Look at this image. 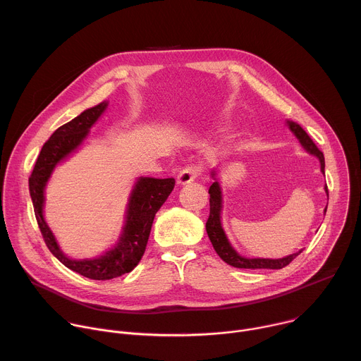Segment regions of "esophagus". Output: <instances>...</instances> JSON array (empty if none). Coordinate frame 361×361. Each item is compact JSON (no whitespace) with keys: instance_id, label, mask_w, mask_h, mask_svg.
<instances>
[{"instance_id":"obj_1","label":"esophagus","mask_w":361,"mask_h":361,"mask_svg":"<svg viewBox=\"0 0 361 361\" xmlns=\"http://www.w3.org/2000/svg\"><path fill=\"white\" fill-rule=\"evenodd\" d=\"M200 173H201V169L198 166H187L180 171V174L177 177V184H180V185L188 184L194 178H197L200 176Z\"/></svg>"}]
</instances>
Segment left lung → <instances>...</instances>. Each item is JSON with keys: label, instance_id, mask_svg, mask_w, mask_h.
I'll use <instances>...</instances> for the list:
<instances>
[{"label": "left lung", "instance_id": "8db88e82", "mask_svg": "<svg viewBox=\"0 0 361 361\" xmlns=\"http://www.w3.org/2000/svg\"><path fill=\"white\" fill-rule=\"evenodd\" d=\"M290 130L295 134V137L300 140L301 145L310 152L314 154V156L320 160L322 164V171L324 173V156L323 152L319 149V147L314 144V141L310 138L300 124H297L293 120L287 121ZM213 176H216L213 173ZM326 191L329 195V190L326 185ZM209 194H210V216L207 223H205V230H207L209 238L214 247V250L217 251V254L221 257V260L226 262L227 264L237 267V269H283L286 266H288L295 257L302 251L294 252L291 255L284 257V259H279V260H270V259H245V257H241L240 254H237V251L230 245L223 228H221V221H220V213H221V190L217 181H214L210 188H209Z\"/></svg>", "mask_w": 361, "mask_h": 361}]
</instances>
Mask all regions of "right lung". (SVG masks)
Instances as JSON below:
<instances>
[{
  "mask_svg": "<svg viewBox=\"0 0 361 361\" xmlns=\"http://www.w3.org/2000/svg\"><path fill=\"white\" fill-rule=\"evenodd\" d=\"M106 107L107 102H101V104L85 110L70 123L57 128L42 145L34 170L28 178L35 219L48 250L66 267L91 280H111L120 277L130 273L140 263L147 247L154 217L176 185L174 178L141 177L131 192L126 226L113 250L98 257V259L91 260H71L63 254L42 217L44 187L57 163L66 159L82 142L90 127L97 121Z\"/></svg>",
  "mask_w": 361,
  "mask_h": 361,
  "instance_id": "obj_1",
  "label": "right lung"
}]
</instances>
